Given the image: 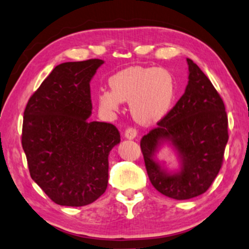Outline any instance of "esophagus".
<instances>
[{
  "label": "esophagus",
  "instance_id": "1",
  "mask_svg": "<svg viewBox=\"0 0 249 249\" xmlns=\"http://www.w3.org/2000/svg\"><path fill=\"white\" fill-rule=\"evenodd\" d=\"M136 135H138V132H136V129L133 128V127L127 128V129H126V131H125V138L128 139V140L135 139Z\"/></svg>",
  "mask_w": 249,
  "mask_h": 249
}]
</instances>
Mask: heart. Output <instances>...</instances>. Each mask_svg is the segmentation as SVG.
<instances>
[{
  "instance_id": "1",
  "label": "heart",
  "mask_w": 249,
  "mask_h": 249,
  "mask_svg": "<svg viewBox=\"0 0 249 249\" xmlns=\"http://www.w3.org/2000/svg\"><path fill=\"white\" fill-rule=\"evenodd\" d=\"M111 90L98 93V105L106 113H115L123 101L129 103L132 116L142 125L162 121L173 109L177 96L174 75L161 68L122 70L109 79Z\"/></svg>"
}]
</instances>
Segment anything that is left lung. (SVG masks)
<instances>
[{
	"label": "left lung",
	"instance_id": "8db88e82",
	"mask_svg": "<svg viewBox=\"0 0 249 249\" xmlns=\"http://www.w3.org/2000/svg\"><path fill=\"white\" fill-rule=\"evenodd\" d=\"M185 92L158 127L141 140L150 181L161 194L188 199L208 191L221 168L228 142L225 104L208 76L187 58ZM173 150L178 167L173 170L158 159L160 150Z\"/></svg>",
	"mask_w": 249,
	"mask_h": 249
}]
</instances>
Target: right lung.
Wrapping results in <instances>:
<instances>
[{
    "label": "right lung",
    "instance_id": "1",
    "mask_svg": "<svg viewBox=\"0 0 249 249\" xmlns=\"http://www.w3.org/2000/svg\"><path fill=\"white\" fill-rule=\"evenodd\" d=\"M104 63L55 66L24 109L22 148L30 176L56 204L88 205L107 188L108 157L120 144V132L89 120L90 81Z\"/></svg>",
    "mask_w": 249,
    "mask_h": 249
}]
</instances>
